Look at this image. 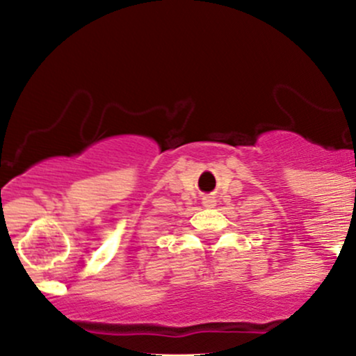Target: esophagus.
Masks as SVG:
<instances>
[{"instance_id":"esophagus-1","label":"esophagus","mask_w":356,"mask_h":356,"mask_svg":"<svg viewBox=\"0 0 356 356\" xmlns=\"http://www.w3.org/2000/svg\"><path fill=\"white\" fill-rule=\"evenodd\" d=\"M202 202H204V206H206V207H212L216 204V199L211 197V195H206V197L202 199Z\"/></svg>"}]
</instances>
